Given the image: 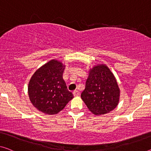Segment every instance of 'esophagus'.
<instances>
[{"mask_svg":"<svg viewBox=\"0 0 151 151\" xmlns=\"http://www.w3.org/2000/svg\"><path fill=\"white\" fill-rule=\"evenodd\" d=\"M79 91H78V90H75V91H73V95L75 96H79Z\"/></svg>","mask_w":151,"mask_h":151,"instance_id":"1","label":"esophagus"}]
</instances>
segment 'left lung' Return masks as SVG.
<instances>
[{
    "mask_svg": "<svg viewBox=\"0 0 151 151\" xmlns=\"http://www.w3.org/2000/svg\"><path fill=\"white\" fill-rule=\"evenodd\" d=\"M120 90L113 74L105 65L90 70L81 98L92 113H109L117 106Z\"/></svg>",
    "mask_w": 151,
    "mask_h": 151,
    "instance_id": "obj_1",
    "label": "left lung"
}]
</instances>
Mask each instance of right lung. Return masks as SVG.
Masks as SVG:
<instances>
[{
  "instance_id": "right-lung-1",
  "label": "right lung",
  "mask_w": 151,
  "mask_h": 151,
  "mask_svg": "<svg viewBox=\"0 0 151 151\" xmlns=\"http://www.w3.org/2000/svg\"><path fill=\"white\" fill-rule=\"evenodd\" d=\"M65 66L52 60L38 69L28 84V96L32 104L39 111L55 114L61 111L73 94L68 91L63 79Z\"/></svg>"
}]
</instances>
